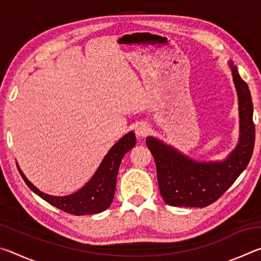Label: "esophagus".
<instances>
[{"label": "esophagus", "mask_w": 261, "mask_h": 261, "mask_svg": "<svg viewBox=\"0 0 261 261\" xmlns=\"http://www.w3.org/2000/svg\"><path fill=\"white\" fill-rule=\"evenodd\" d=\"M136 136L139 137V138H144L149 134V126L146 123H139L138 125L136 126Z\"/></svg>", "instance_id": "34e87169"}]
</instances>
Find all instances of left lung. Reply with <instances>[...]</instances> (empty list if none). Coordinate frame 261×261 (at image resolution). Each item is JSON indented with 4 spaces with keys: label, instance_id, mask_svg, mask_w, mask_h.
I'll list each match as a JSON object with an SVG mask.
<instances>
[{
    "label": "left lung",
    "instance_id": "obj_1",
    "mask_svg": "<svg viewBox=\"0 0 261 261\" xmlns=\"http://www.w3.org/2000/svg\"><path fill=\"white\" fill-rule=\"evenodd\" d=\"M238 96L240 138L223 160L197 161L177 148L149 136L146 145L156 165L161 197L175 207H206L218 200L245 169L253 153L255 131L253 106L247 84L229 61Z\"/></svg>",
    "mask_w": 261,
    "mask_h": 261
}]
</instances>
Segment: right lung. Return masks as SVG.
I'll use <instances>...</instances> for the list:
<instances>
[{
  "label": "right lung",
  "instance_id": "1",
  "mask_svg": "<svg viewBox=\"0 0 261 261\" xmlns=\"http://www.w3.org/2000/svg\"><path fill=\"white\" fill-rule=\"evenodd\" d=\"M136 145V136L132 131L127 132L117 141L106 154L93 176L90 180L76 192L67 196H51L39 190L26 178L23 171L17 163L21 177L32 191L41 197L43 200L73 215L98 214L112 205L116 189V179L118 168L125 153L134 148Z\"/></svg>",
  "mask_w": 261,
  "mask_h": 261
}]
</instances>
